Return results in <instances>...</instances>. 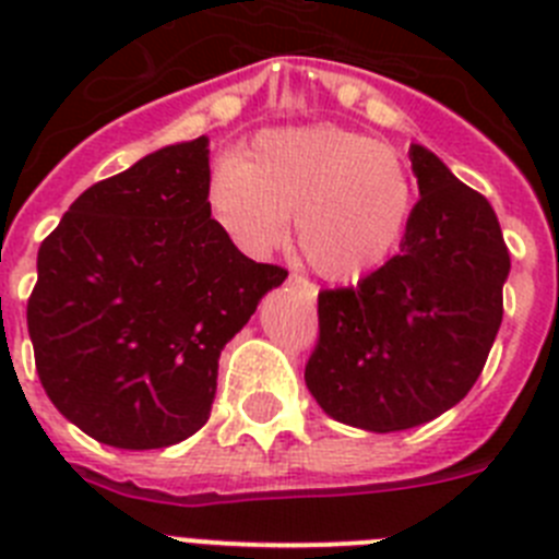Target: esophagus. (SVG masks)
Masks as SVG:
<instances>
[{
	"label": "esophagus",
	"instance_id": "esophagus-1",
	"mask_svg": "<svg viewBox=\"0 0 559 559\" xmlns=\"http://www.w3.org/2000/svg\"><path fill=\"white\" fill-rule=\"evenodd\" d=\"M288 285L294 290H299V294H302L305 299H316V294H319V288H316L313 283H308V280H302V276H290Z\"/></svg>",
	"mask_w": 559,
	"mask_h": 559
}]
</instances>
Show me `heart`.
I'll return each instance as SVG.
<instances>
[{"label":"heart","mask_w":559,"mask_h":559,"mask_svg":"<svg viewBox=\"0 0 559 559\" xmlns=\"http://www.w3.org/2000/svg\"><path fill=\"white\" fill-rule=\"evenodd\" d=\"M417 181L394 147L338 126L271 128L221 167L210 210L237 249L274 251L294 215L296 249L330 283H355L397 251Z\"/></svg>","instance_id":"heart-1"}]
</instances>
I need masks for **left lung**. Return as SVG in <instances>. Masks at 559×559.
I'll return each mask as SVG.
<instances>
[{
  "label": "left lung",
  "instance_id": "1",
  "mask_svg": "<svg viewBox=\"0 0 559 559\" xmlns=\"http://www.w3.org/2000/svg\"><path fill=\"white\" fill-rule=\"evenodd\" d=\"M400 254L358 288L319 294L305 383L324 414L372 433L431 423L471 392L503 316L510 251L496 210L423 145Z\"/></svg>",
  "mask_w": 559,
  "mask_h": 559
}]
</instances>
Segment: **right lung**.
<instances>
[{
    "label": "right lung",
    "instance_id": "right-lung-1",
    "mask_svg": "<svg viewBox=\"0 0 559 559\" xmlns=\"http://www.w3.org/2000/svg\"><path fill=\"white\" fill-rule=\"evenodd\" d=\"M285 276L212 218L206 136L147 153L38 249L27 330L44 392L103 445H176L210 419L221 349Z\"/></svg>",
    "mask_w": 559,
    "mask_h": 559
}]
</instances>
